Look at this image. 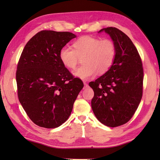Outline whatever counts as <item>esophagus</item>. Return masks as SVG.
I'll use <instances>...</instances> for the list:
<instances>
[{"label":"esophagus","mask_w":160,"mask_h":160,"mask_svg":"<svg viewBox=\"0 0 160 160\" xmlns=\"http://www.w3.org/2000/svg\"><path fill=\"white\" fill-rule=\"evenodd\" d=\"M84 89H86V88L88 87V84L86 82H84Z\"/></svg>","instance_id":"esophagus-1"}]
</instances>
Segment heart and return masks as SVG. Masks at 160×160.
Returning a JSON list of instances; mask_svg holds the SVG:
<instances>
[{
  "instance_id": "heart-1",
  "label": "heart",
  "mask_w": 160,
  "mask_h": 160,
  "mask_svg": "<svg viewBox=\"0 0 160 160\" xmlns=\"http://www.w3.org/2000/svg\"><path fill=\"white\" fill-rule=\"evenodd\" d=\"M74 49L64 46L59 52V58L64 67L73 69L80 58H83L82 66L73 71V75L87 80L98 73L102 74L109 70L116 56V46L110 39L101 40L96 37L85 36L73 43Z\"/></svg>"
}]
</instances>
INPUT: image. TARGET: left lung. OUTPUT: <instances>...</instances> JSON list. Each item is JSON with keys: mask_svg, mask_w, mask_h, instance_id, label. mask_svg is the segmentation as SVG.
<instances>
[{"mask_svg": "<svg viewBox=\"0 0 160 160\" xmlns=\"http://www.w3.org/2000/svg\"><path fill=\"white\" fill-rule=\"evenodd\" d=\"M116 46L113 65L102 76L89 84L94 91L91 100L94 115L102 124L110 127L121 126L131 120L142 97L143 67L131 40L115 28H107Z\"/></svg>", "mask_w": 160, "mask_h": 160, "instance_id": "obj_1", "label": "left lung"}]
</instances>
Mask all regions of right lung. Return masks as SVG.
Here are the masks:
<instances>
[{
	"instance_id": "add662e5",
	"label": "right lung",
	"mask_w": 160,
	"mask_h": 160,
	"mask_svg": "<svg viewBox=\"0 0 160 160\" xmlns=\"http://www.w3.org/2000/svg\"><path fill=\"white\" fill-rule=\"evenodd\" d=\"M73 33L44 30L24 48L16 71L18 96L31 120L40 127H60L69 118L84 87L63 65L59 52Z\"/></svg>"
}]
</instances>
